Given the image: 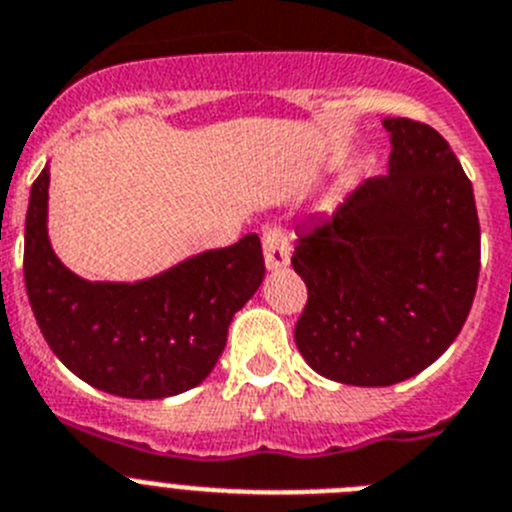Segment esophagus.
I'll list each match as a JSON object with an SVG mask.
<instances>
[{"label": "esophagus", "mask_w": 512, "mask_h": 512, "mask_svg": "<svg viewBox=\"0 0 512 512\" xmlns=\"http://www.w3.org/2000/svg\"><path fill=\"white\" fill-rule=\"evenodd\" d=\"M262 250H265L267 270H280L290 262V247L283 229L267 227L265 234H262Z\"/></svg>", "instance_id": "esophagus-1"}]
</instances>
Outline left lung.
Wrapping results in <instances>:
<instances>
[{
    "mask_svg": "<svg viewBox=\"0 0 512 512\" xmlns=\"http://www.w3.org/2000/svg\"><path fill=\"white\" fill-rule=\"evenodd\" d=\"M385 176L298 229L308 288L296 344L319 375L382 388L426 370L457 339L480 278L472 183L428 124L393 117Z\"/></svg>",
    "mask_w": 512,
    "mask_h": 512,
    "instance_id": "1",
    "label": "left lung"
}]
</instances>
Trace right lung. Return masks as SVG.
<instances>
[{"mask_svg":"<svg viewBox=\"0 0 512 512\" xmlns=\"http://www.w3.org/2000/svg\"><path fill=\"white\" fill-rule=\"evenodd\" d=\"M48 165L30 191L25 288L45 342L84 382L119 398L158 400L206 380L232 316L265 278L257 234L201 252L140 283H91L48 239Z\"/></svg>","mask_w":512,"mask_h":512,"instance_id":"add662e5","label":"right lung"}]
</instances>
